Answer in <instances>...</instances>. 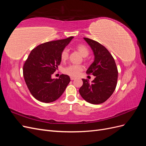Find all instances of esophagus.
<instances>
[{"instance_id": "34e87169", "label": "esophagus", "mask_w": 146, "mask_h": 146, "mask_svg": "<svg viewBox=\"0 0 146 146\" xmlns=\"http://www.w3.org/2000/svg\"><path fill=\"white\" fill-rule=\"evenodd\" d=\"M70 80H75V77H70Z\"/></svg>"}]
</instances>
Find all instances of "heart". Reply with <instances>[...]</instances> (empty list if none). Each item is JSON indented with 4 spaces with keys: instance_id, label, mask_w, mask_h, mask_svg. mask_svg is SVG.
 <instances>
[{
    "instance_id": "obj_1",
    "label": "heart",
    "mask_w": 146,
    "mask_h": 146,
    "mask_svg": "<svg viewBox=\"0 0 146 146\" xmlns=\"http://www.w3.org/2000/svg\"><path fill=\"white\" fill-rule=\"evenodd\" d=\"M77 49L83 57H86L90 54L88 48L83 44H79L77 46ZM69 57V51L66 48L63 50L61 53V59L62 61H66ZM83 70V67L81 65L71 64L65 68L64 72L71 77H77L80 74L81 72Z\"/></svg>"
}]
</instances>
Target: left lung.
Wrapping results in <instances>:
<instances>
[{"instance_id":"left-lung-1","label":"left lung","mask_w":146,"mask_h":146,"mask_svg":"<svg viewBox=\"0 0 146 146\" xmlns=\"http://www.w3.org/2000/svg\"><path fill=\"white\" fill-rule=\"evenodd\" d=\"M93 52L94 60L86 70L95 78L91 83L83 78L79 93L84 100L92 104L104 103L115 90L118 71L113 56L104 46L92 39L83 38Z\"/></svg>"}]
</instances>
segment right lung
Here are the masks:
<instances>
[{"mask_svg": "<svg viewBox=\"0 0 146 146\" xmlns=\"http://www.w3.org/2000/svg\"><path fill=\"white\" fill-rule=\"evenodd\" d=\"M47 42L31 51L24 65L23 75L30 93L39 101L50 103L63 94L70 79L62 74L59 78H52L60 65L61 53L73 39Z\"/></svg>", "mask_w": 146, "mask_h": 146, "instance_id": "obj_1", "label": "right lung"}]
</instances>
